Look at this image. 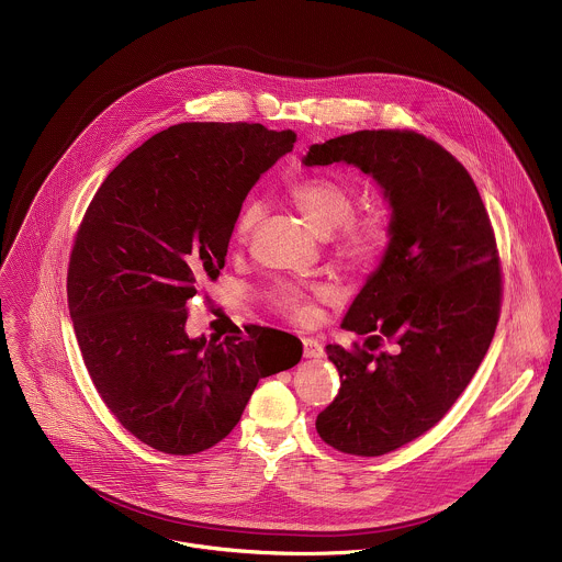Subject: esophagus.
Listing matches in <instances>:
<instances>
[{
    "label": "esophagus",
    "mask_w": 562,
    "mask_h": 562,
    "mask_svg": "<svg viewBox=\"0 0 562 562\" xmlns=\"http://www.w3.org/2000/svg\"><path fill=\"white\" fill-rule=\"evenodd\" d=\"M303 352H305L307 359H321L324 355V348H322L321 341H316L312 337H305L303 339Z\"/></svg>",
    "instance_id": "obj_1"
}]
</instances>
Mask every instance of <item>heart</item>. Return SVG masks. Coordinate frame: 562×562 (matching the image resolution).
Returning <instances> with one entry per match:
<instances>
[{"label": "heart", "mask_w": 562, "mask_h": 562, "mask_svg": "<svg viewBox=\"0 0 562 562\" xmlns=\"http://www.w3.org/2000/svg\"><path fill=\"white\" fill-rule=\"evenodd\" d=\"M288 194L318 234L335 232L339 257L352 263H372L385 252L392 238L387 221L383 216L355 218L357 196L346 183L330 177H310L292 183ZM261 216L263 207L257 201L246 203L236 223V238L248 240ZM272 301L294 321L310 322L316 316L307 292L294 283H279L272 290Z\"/></svg>", "instance_id": "heart-1"}]
</instances>
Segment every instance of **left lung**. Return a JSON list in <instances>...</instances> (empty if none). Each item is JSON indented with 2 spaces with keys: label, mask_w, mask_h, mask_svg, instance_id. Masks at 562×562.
<instances>
[{
  "label": "left lung",
  "mask_w": 562,
  "mask_h": 562,
  "mask_svg": "<svg viewBox=\"0 0 562 562\" xmlns=\"http://www.w3.org/2000/svg\"><path fill=\"white\" fill-rule=\"evenodd\" d=\"M303 164L357 166L392 207L390 244L341 322L366 341L326 346L341 387L316 419L335 450L381 457L430 430L488 350L502 301L491 221L465 166L415 132L337 136ZM383 338L397 350L372 356Z\"/></svg>",
  "instance_id": "1"
}]
</instances>
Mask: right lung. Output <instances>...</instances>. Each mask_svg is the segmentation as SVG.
I'll list each match as a JSON object with an SVG mask.
<instances>
[{"label":"right lung","instance_id":"1","mask_svg":"<svg viewBox=\"0 0 562 562\" xmlns=\"http://www.w3.org/2000/svg\"><path fill=\"white\" fill-rule=\"evenodd\" d=\"M294 143L259 123L172 125L121 161L83 214L67 277L81 357L112 415L160 452L216 446L259 379L301 361L303 344L277 328L186 333L246 194Z\"/></svg>","mask_w":562,"mask_h":562}]
</instances>
